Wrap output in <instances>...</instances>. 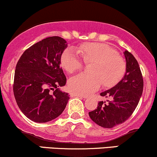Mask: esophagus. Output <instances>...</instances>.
I'll return each mask as SVG.
<instances>
[{
  "mask_svg": "<svg viewBox=\"0 0 157 157\" xmlns=\"http://www.w3.org/2000/svg\"><path fill=\"white\" fill-rule=\"evenodd\" d=\"M70 96H71L72 97H80V98H84V99H87V97H85V96H82V95H80V94H76V93H70Z\"/></svg>",
  "mask_w": 157,
  "mask_h": 157,
  "instance_id": "1",
  "label": "esophagus"
}]
</instances>
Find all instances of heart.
I'll return each mask as SVG.
<instances>
[{
    "label": "heart",
    "mask_w": 157,
    "mask_h": 157,
    "mask_svg": "<svg viewBox=\"0 0 157 157\" xmlns=\"http://www.w3.org/2000/svg\"><path fill=\"white\" fill-rule=\"evenodd\" d=\"M86 62H93L91 73H80L69 80L70 90L89 95L98 90L102 83L105 87L115 85L124 76L126 63L117 52L105 43H85L77 48ZM73 48H66L60 57V64L66 71L72 73L81 70L82 60Z\"/></svg>",
    "instance_id": "obj_1"
}]
</instances>
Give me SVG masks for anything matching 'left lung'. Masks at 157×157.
I'll return each mask as SVG.
<instances>
[{
	"mask_svg": "<svg viewBox=\"0 0 157 157\" xmlns=\"http://www.w3.org/2000/svg\"><path fill=\"white\" fill-rule=\"evenodd\" d=\"M126 72L124 76L112 88L100 95L109 97L108 102L100 101L89 116L97 125L104 128L114 127L132 115L142 95L144 82L139 63L130 52L125 51Z\"/></svg>",
	"mask_w": 157,
	"mask_h": 157,
	"instance_id": "1",
	"label": "left lung"
}]
</instances>
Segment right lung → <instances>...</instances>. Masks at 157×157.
I'll return each mask as SVG.
<instances>
[{
	"label": "right lung",
	"instance_id": "right-lung-1",
	"mask_svg": "<svg viewBox=\"0 0 157 157\" xmlns=\"http://www.w3.org/2000/svg\"><path fill=\"white\" fill-rule=\"evenodd\" d=\"M67 47L60 36H50L25 50L16 67L13 93L18 108L36 123L51 121L61 114L70 96L59 87L66 85L60 67Z\"/></svg>",
	"mask_w": 157,
	"mask_h": 157
}]
</instances>
